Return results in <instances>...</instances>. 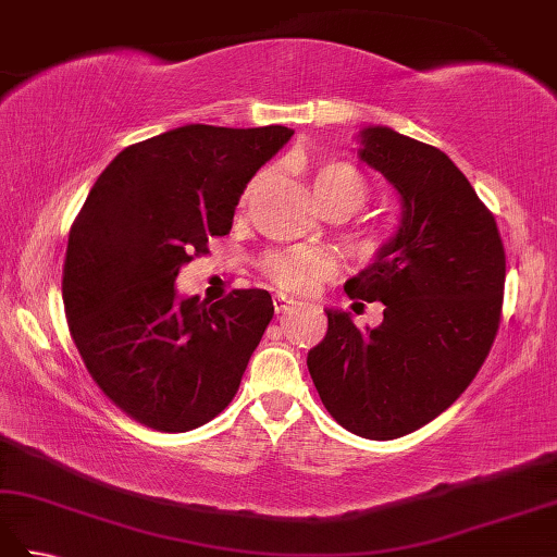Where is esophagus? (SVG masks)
I'll return each mask as SVG.
<instances>
[{
  "label": "esophagus",
  "mask_w": 557,
  "mask_h": 557,
  "mask_svg": "<svg viewBox=\"0 0 557 557\" xmlns=\"http://www.w3.org/2000/svg\"><path fill=\"white\" fill-rule=\"evenodd\" d=\"M272 306H275L277 313H285L294 306V299L287 297V294H275V297H272Z\"/></svg>",
  "instance_id": "esophagus-1"
}]
</instances>
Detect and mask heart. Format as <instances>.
I'll use <instances>...</instances> for the list:
<instances>
[{"label":"heart","mask_w":557,"mask_h":557,"mask_svg":"<svg viewBox=\"0 0 557 557\" xmlns=\"http://www.w3.org/2000/svg\"><path fill=\"white\" fill-rule=\"evenodd\" d=\"M311 184L318 203L325 212H339L342 218L361 210L371 198V180L363 170L347 160H325L311 170ZM258 188V180L246 186L242 206L251 203ZM387 236L383 232H369L359 239V253L363 258H375L383 253ZM263 275L280 292L309 294L315 285L330 280L337 272V260L323 248H282L270 251L260 260Z\"/></svg>","instance_id":"b5f03b06"}]
</instances>
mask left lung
<instances>
[{
  "mask_svg": "<svg viewBox=\"0 0 557 557\" xmlns=\"http://www.w3.org/2000/svg\"><path fill=\"white\" fill-rule=\"evenodd\" d=\"M361 160L401 196V224L345 292L383 301V323L327 311L309 373L342 429L393 441L443 413L474 381L498 335L505 248L493 212L443 150L387 126L361 132ZM354 304V306H357Z\"/></svg>",
  "mask_w": 557,
  "mask_h": 557,
  "instance_id": "obj_1",
  "label": "left lung"
}]
</instances>
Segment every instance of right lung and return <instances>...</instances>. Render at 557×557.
<instances>
[{"mask_svg":"<svg viewBox=\"0 0 557 557\" xmlns=\"http://www.w3.org/2000/svg\"><path fill=\"white\" fill-rule=\"evenodd\" d=\"M287 126L188 124L124 148L69 232L62 299L92 381L162 433L215 419L272 321L265 289L176 301L174 280L232 230L246 184L292 138Z\"/></svg>","mask_w":557,"mask_h":557,"instance_id":"add662e5","label":"right lung"}]
</instances>
